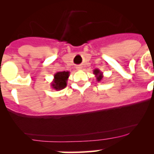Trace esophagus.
<instances>
[{"label": "esophagus", "instance_id": "obj_1", "mask_svg": "<svg viewBox=\"0 0 154 154\" xmlns=\"http://www.w3.org/2000/svg\"><path fill=\"white\" fill-rule=\"evenodd\" d=\"M76 68H77V70H79V71H80V70H81V69H82V66H77V67H76Z\"/></svg>", "mask_w": 154, "mask_h": 154}]
</instances>
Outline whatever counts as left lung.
<instances>
[{
  "mask_svg": "<svg viewBox=\"0 0 154 154\" xmlns=\"http://www.w3.org/2000/svg\"><path fill=\"white\" fill-rule=\"evenodd\" d=\"M93 73H94V74L95 75L96 80H97V82L101 81L102 79H103V73L100 71V70L94 69V71H93Z\"/></svg>",
  "mask_w": 154,
  "mask_h": 154,
  "instance_id": "left-lung-1",
  "label": "left lung"
}]
</instances>
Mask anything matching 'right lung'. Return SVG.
Here are the masks:
<instances>
[{
	"label": "right lung",
	"mask_w": 154,
	"mask_h": 154,
	"mask_svg": "<svg viewBox=\"0 0 154 154\" xmlns=\"http://www.w3.org/2000/svg\"><path fill=\"white\" fill-rule=\"evenodd\" d=\"M69 71H59L54 74V80L51 83L52 88L59 91L65 88L67 86L68 79L70 75Z\"/></svg>",
	"instance_id": "add662e5"
}]
</instances>
